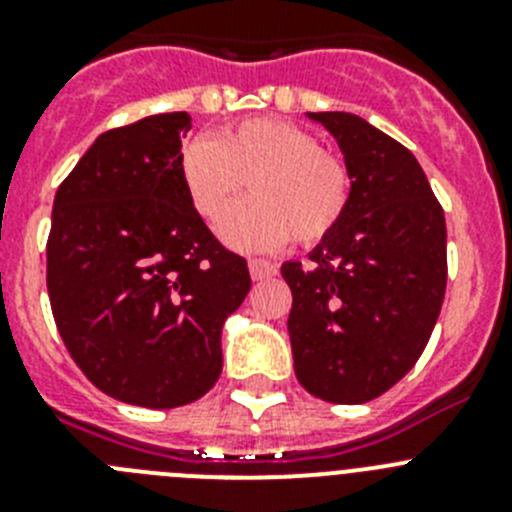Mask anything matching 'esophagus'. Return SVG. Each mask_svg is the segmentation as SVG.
Returning a JSON list of instances; mask_svg holds the SVG:
<instances>
[{
  "mask_svg": "<svg viewBox=\"0 0 512 512\" xmlns=\"http://www.w3.org/2000/svg\"><path fill=\"white\" fill-rule=\"evenodd\" d=\"M248 271H251L253 282H264V279L277 277V266L269 264L264 259H251L248 261Z\"/></svg>",
  "mask_w": 512,
  "mask_h": 512,
  "instance_id": "1",
  "label": "esophagus"
}]
</instances>
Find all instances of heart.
<instances>
[{
    "mask_svg": "<svg viewBox=\"0 0 512 512\" xmlns=\"http://www.w3.org/2000/svg\"><path fill=\"white\" fill-rule=\"evenodd\" d=\"M189 202L215 220L249 182L254 194L220 218L217 233L230 248L266 253L295 238L325 241L351 200V174L336 153L323 151L310 130L279 117H248L217 138H194L179 153Z\"/></svg>",
    "mask_w": 512,
    "mask_h": 512,
    "instance_id": "1",
    "label": "heart"
}]
</instances>
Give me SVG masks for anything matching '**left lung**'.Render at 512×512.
<instances>
[{"mask_svg":"<svg viewBox=\"0 0 512 512\" xmlns=\"http://www.w3.org/2000/svg\"><path fill=\"white\" fill-rule=\"evenodd\" d=\"M341 146L351 200L310 261L282 264L295 374L310 395L361 405L423 354L446 292V220L408 148L348 112H307Z\"/></svg>","mask_w":512,"mask_h":512,"instance_id":"obj_1","label":"left lung"}]
</instances>
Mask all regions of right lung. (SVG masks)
<instances>
[{
    "mask_svg": "<svg viewBox=\"0 0 512 512\" xmlns=\"http://www.w3.org/2000/svg\"><path fill=\"white\" fill-rule=\"evenodd\" d=\"M187 112L99 135L61 182L48 235L53 320L89 382L140 408L200 400L223 372L220 333L251 289L179 176Z\"/></svg>",
    "mask_w": 512,
    "mask_h": 512,
    "instance_id": "obj_1",
    "label": "right lung"
}]
</instances>
